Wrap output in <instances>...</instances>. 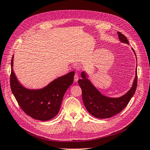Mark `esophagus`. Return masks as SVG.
Wrapping results in <instances>:
<instances>
[{
	"label": "esophagus",
	"instance_id": "1",
	"mask_svg": "<svg viewBox=\"0 0 150 150\" xmlns=\"http://www.w3.org/2000/svg\"><path fill=\"white\" fill-rule=\"evenodd\" d=\"M78 79H79V76H78V74H76L74 75V80L75 82H77V81H78Z\"/></svg>",
	"mask_w": 150,
	"mask_h": 150
}]
</instances>
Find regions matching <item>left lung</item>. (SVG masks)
Returning <instances> with one entry per match:
<instances>
[{
  "label": "left lung",
  "mask_w": 150,
  "mask_h": 150,
  "mask_svg": "<svg viewBox=\"0 0 150 150\" xmlns=\"http://www.w3.org/2000/svg\"><path fill=\"white\" fill-rule=\"evenodd\" d=\"M117 34L121 42L129 44L126 36L120 32H117ZM132 49L136 56L134 49ZM132 86L128 91L120 97L111 98L101 93L87 78L86 72L83 71L81 74L82 79L78 80V83L82 89L83 101L86 110L93 116L101 119L110 118L118 114L127 106L134 94L137 87V66Z\"/></svg>",
  "instance_id": "8db88e82"
}]
</instances>
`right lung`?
I'll return each instance as SVG.
<instances>
[{"label": "right lung", "mask_w": 150, "mask_h": 150, "mask_svg": "<svg viewBox=\"0 0 150 150\" xmlns=\"http://www.w3.org/2000/svg\"><path fill=\"white\" fill-rule=\"evenodd\" d=\"M13 55L11 60V88L13 96L27 115L40 121H48L59 111L62 98L74 82V71L54 79L41 89H28L18 81L13 69Z\"/></svg>", "instance_id": "obj_1"}]
</instances>
